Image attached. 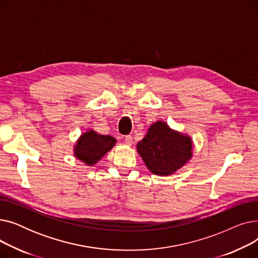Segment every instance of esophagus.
I'll return each mask as SVG.
<instances>
[{"mask_svg": "<svg viewBox=\"0 0 258 258\" xmlns=\"http://www.w3.org/2000/svg\"><path fill=\"white\" fill-rule=\"evenodd\" d=\"M124 143H125L126 145L131 146V145L133 144V137H132V136H126V137L124 138Z\"/></svg>", "mask_w": 258, "mask_h": 258, "instance_id": "esophagus-1", "label": "esophagus"}]
</instances>
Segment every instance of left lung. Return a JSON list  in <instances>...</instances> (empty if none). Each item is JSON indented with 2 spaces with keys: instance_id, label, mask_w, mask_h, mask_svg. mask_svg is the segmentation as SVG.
Segmentation results:
<instances>
[{
  "instance_id": "8db88e82",
  "label": "left lung",
  "mask_w": 258,
  "mask_h": 258,
  "mask_svg": "<svg viewBox=\"0 0 258 258\" xmlns=\"http://www.w3.org/2000/svg\"><path fill=\"white\" fill-rule=\"evenodd\" d=\"M137 152L151 172L160 177L174 173L192 158L191 137L172 130L165 121H156L138 142Z\"/></svg>"
}]
</instances>
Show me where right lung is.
Wrapping results in <instances>:
<instances>
[{
	"label": "right lung",
	"mask_w": 258,
	"mask_h": 258,
	"mask_svg": "<svg viewBox=\"0 0 258 258\" xmlns=\"http://www.w3.org/2000/svg\"><path fill=\"white\" fill-rule=\"evenodd\" d=\"M117 140L110 135H101L89 128L77 139L73 147L74 157L87 166H94L116 145Z\"/></svg>",
	"instance_id": "add662e5"
}]
</instances>
